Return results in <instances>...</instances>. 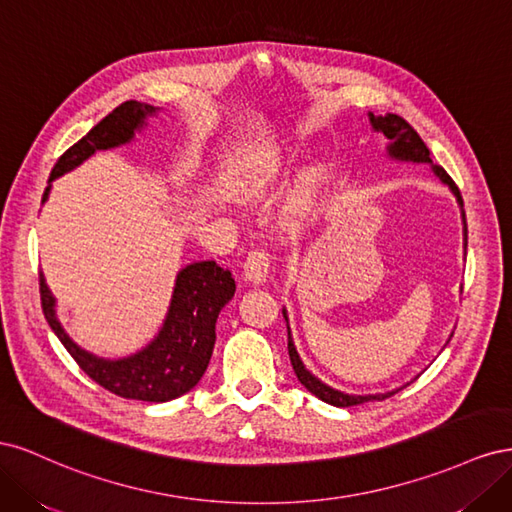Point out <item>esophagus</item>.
I'll return each instance as SVG.
<instances>
[{
  "instance_id": "1",
  "label": "esophagus",
  "mask_w": 512,
  "mask_h": 512,
  "mask_svg": "<svg viewBox=\"0 0 512 512\" xmlns=\"http://www.w3.org/2000/svg\"><path fill=\"white\" fill-rule=\"evenodd\" d=\"M243 277L250 284H262L269 277V258L265 252H250L243 262Z\"/></svg>"
}]
</instances>
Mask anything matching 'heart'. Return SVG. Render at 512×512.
<instances>
[{"label":"heart","mask_w":512,"mask_h":512,"mask_svg":"<svg viewBox=\"0 0 512 512\" xmlns=\"http://www.w3.org/2000/svg\"><path fill=\"white\" fill-rule=\"evenodd\" d=\"M290 173V162L284 156H267L256 160L243 177L241 192L247 198H265L280 185ZM324 185H327V170L322 166L307 168L297 181L290 196L288 211H286V226L299 228L305 220L316 213Z\"/></svg>","instance_id":"obj_1"}]
</instances>
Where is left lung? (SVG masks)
Masks as SVG:
<instances>
[{"label": "left lung", "instance_id": "obj_1", "mask_svg": "<svg viewBox=\"0 0 512 512\" xmlns=\"http://www.w3.org/2000/svg\"><path fill=\"white\" fill-rule=\"evenodd\" d=\"M369 121H371V126H374V130L382 132L391 141V145L386 147V149H389V156L391 158H395V160H410V162H429L431 168H433V173H436L438 179L442 183H446L448 188H451V192L457 196V203L463 207L461 192H459V188L455 185V181L448 177V173L440 164H433L431 162L429 149L423 143V138L416 134V130L410 126V123L404 117L393 115V113H386V115H371L369 113ZM463 239H466V243H463V245L468 247V228L463 230ZM288 354H290V363H292V369H294V374H297L299 382L305 386L309 393H314L318 399L327 401V404H331V406L350 408V406L365 404V401H380V399H386V397H391V395L397 393V391H391V393H380V395H348V393L331 389V386H327V384H322L316 376L309 374V371L305 369V365L301 363L299 354H297V348H294V344H292L290 331H288Z\"/></svg>", "mask_w": 512, "mask_h": 512}]
</instances>
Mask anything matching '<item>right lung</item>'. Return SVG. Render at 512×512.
<instances>
[{"label":"right lung","mask_w":512,"mask_h":512,"mask_svg":"<svg viewBox=\"0 0 512 512\" xmlns=\"http://www.w3.org/2000/svg\"><path fill=\"white\" fill-rule=\"evenodd\" d=\"M156 108L128 100L108 113L98 126L91 128L79 143L61 153L51 170V181L66 170L79 166L91 153L128 143L136 128H143L145 117ZM49 188L42 194V203ZM235 294V280L228 269L215 265V260L194 262L177 275L168 316L160 335L134 356L119 361H106L76 346L55 318V299L40 275V301L46 322L59 337V342L79 363L85 374L108 393L162 404L198 384L209 365L215 344V320L220 309Z\"/></svg>","instance_id":"1"}]
</instances>
